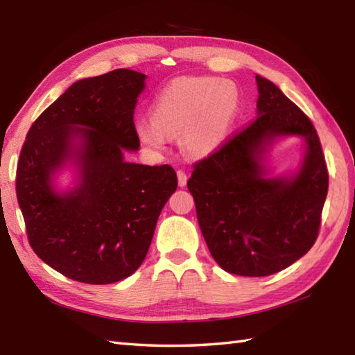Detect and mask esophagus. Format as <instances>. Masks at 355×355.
Here are the masks:
<instances>
[{
  "label": "esophagus",
  "instance_id": "obj_1",
  "mask_svg": "<svg viewBox=\"0 0 355 355\" xmlns=\"http://www.w3.org/2000/svg\"><path fill=\"white\" fill-rule=\"evenodd\" d=\"M177 177H178V186L184 187L187 183V175L184 171H177Z\"/></svg>",
  "mask_w": 355,
  "mask_h": 355
}]
</instances>
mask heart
Masks as SVG:
<instances>
[{
	"label": "heart",
	"instance_id": "heart-1",
	"mask_svg": "<svg viewBox=\"0 0 355 355\" xmlns=\"http://www.w3.org/2000/svg\"><path fill=\"white\" fill-rule=\"evenodd\" d=\"M239 111V92L230 80L183 76L168 82L150 105V119L135 122V134L154 153H164L180 132L187 155L206 158L220 149Z\"/></svg>",
	"mask_w": 355,
	"mask_h": 355
}]
</instances>
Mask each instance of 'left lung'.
Instances as JSON below:
<instances>
[{"label": "left lung", "mask_w": 355, "mask_h": 355, "mask_svg": "<svg viewBox=\"0 0 355 355\" xmlns=\"http://www.w3.org/2000/svg\"><path fill=\"white\" fill-rule=\"evenodd\" d=\"M253 123L193 166L187 182L198 224L218 266L232 275L270 276L310 250L328 193V171L313 123L273 82L256 76ZM304 140L296 171L271 176L270 146Z\"/></svg>", "instance_id": "8db88e82"}]
</instances>
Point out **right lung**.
<instances>
[{
  "label": "right lung",
  "instance_id": "right-lung-1",
  "mask_svg": "<svg viewBox=\"0 0 355 355\" xmlns=\"http://www.w3.org/2000/svg\"><path fill=\"white\" fill-rule=\"evenodd\" d=\"M145 79L119 69L74 82L35 120L21 149L17 197L28 243L73 281L103 285L131 276L177 189L169 164L125 158L140 148L132 117ZM65 168L75 180L61 190Z\"/></svg>",
  "mask_w": 355,
  "mask_h": 355
}]
</instances>
